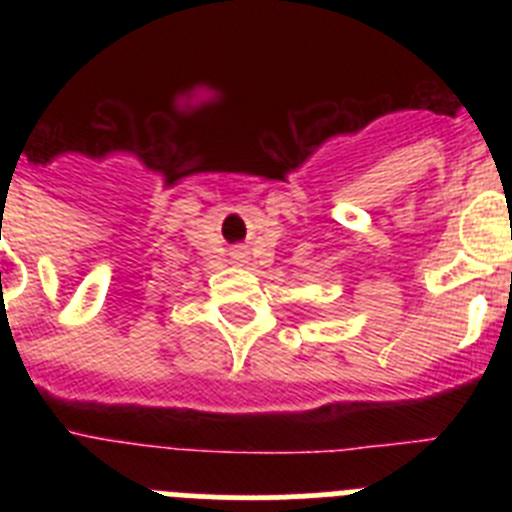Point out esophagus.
<instances>
[{
	"mask_svg": "<svg viewBox=\"0 0 512 512\" xmlns=\"http://www.w3.org/2000/svg\"><path fill=\"white\" fill-rule=\"evenodd\" d=\"M233 259L238 261V264H241V261H243V253H233Z\"/></svg>",
	"mask_w": 512,
	"mask_h": 512,
	"instance_id": "34e87169",
	"label": "esophagus"
}]
</instances>
